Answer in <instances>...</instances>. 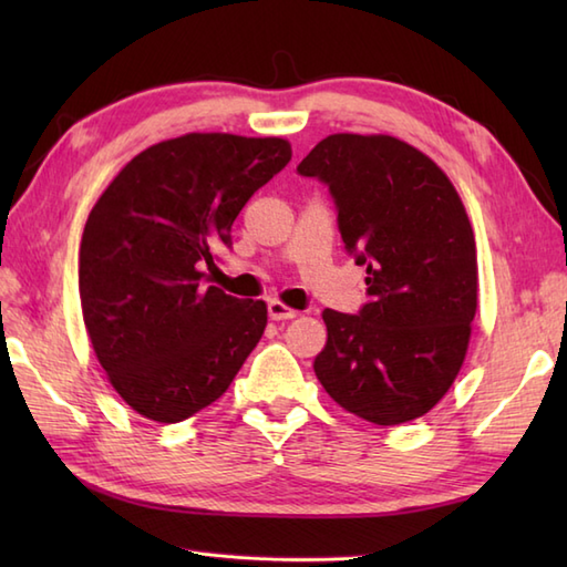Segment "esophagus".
<instances>
[{"label":"esophagus","mask_w":567,"mask_h":567,"mask_svg":"<svg viewBox=\"0 0 567 567\" xmlns=\"http://www.w3.org/2000/svg\"><path fill=\"white\" fill-rule=\"evenodd\" d=\"M299 315L297 309H292V307H287L285 302H280V299H272V302L268 305V317L272 319V321H285V319H295Z\"/></svg>","instance_id":"1"}]
</instances>
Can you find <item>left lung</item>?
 <instances>
[{
	"label": "left lung",
	"instance_id": "obj_1",
	"mask_svg": "<svg viewBox=\"0 0 567 567\" xmlns=\"http://www.w3.org/2000/svg\"><path fill=\"white\" fill-rule=\"evenodd\" d=\"M329 185L339 228L368 265L360 315L323 309V390L378 426L424 416L451 390L477 311L475 234L453 183L388 134H331L297 165Z\"/></svg>",
	"mask_w": 567,
	"mask_h": 567
}]
</instances>
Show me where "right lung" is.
<instances>
[{
    "mask_svg": "<svg viewBox=\"0 0 567 567\" xmlns=\"http://www.w3.org/2000/svg\"><path fill=\"white\" fill-rule=\"evenodd\" d=\"M287 138L185 134L141 151L94 204L80 244L84 329L118 396L177 424L231 388L268 323L262 299L202 285Z\"/></svg>",
    "mask_w": 567,
    "mask_h": 567,
    "instance_id": "obj_1",
    "label": "right lung"
}]
</instances>
